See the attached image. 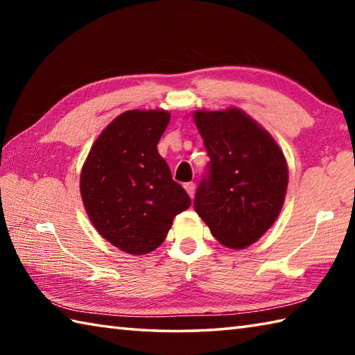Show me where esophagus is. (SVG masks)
Returning a JSON list of instances; mask_svg holds the SVG:
<instances>
[{
  "label": "esophagus",
  "instance_id": "1",
  "mask_svg": "<svg viewBox=\"0 0 355 355\" xmlns=\"http://www.w3.org/2000/svg\"><path fill=\"white\" fill-rule=\"evenodd\" d=\"M183 186H184V189H186V192H187V193H189V197H193V192H195V183L189 182V183H184Z\"/></svg>",
  "mask_w": 355,
  "mask_h": 355
}]
</instances>
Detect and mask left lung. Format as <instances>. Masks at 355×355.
<instances>
[{"mask_svg":"<svg viewBox=\"0 0 355 355\" xmlns=\"http://www.w3.org/2000/svg\"><path fill=\"white\" fill-rule=\"evenodd\" d=\"M210 162L193 206L225 247L245 248L281 212L288 168L282 149L244 111L193 112Z\"/></svg>","mask_w":355,"mask_h":355,"instance_id":"obj_1","label":"left lung"}]
</instances>
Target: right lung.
Listing matches in <instances>:
<instances>
[{"label": "right lung", "instance_id": "add662e5", "mask_svg": "<svg viewBox=\"0 0 355 355\" xmlns=\"http://www.w3.org/2000/svg\"><path fill=\"white\" fill-rule=\"evenodd\" d=\"M171 120L164 110H130L105 128L80 172V195L101 235L130 254L160 245L172 220L191 206L157 143Z\"/></svg>", "mask_w": 355, "mask_h": 355}]
</instances>
